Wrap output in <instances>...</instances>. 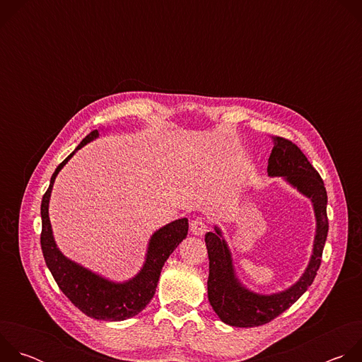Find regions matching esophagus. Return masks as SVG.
Returning <instances> with one entry per match:
<instances>
[{"label": "esophagus", "mask_w": 362, "mask_h": 362, "mask_svg": "<svg viewBox=\"0 0 362 362\" xmlns=\"http://www.w3.org/2000/svg\"><path fill=\"white\" fill-rule=\"evenodd\" d=\"M208 230V225L202 219V218H196L190 222V232L196 236H203Z\"/></svg>", "instance_id": "obj_1"}]
</instances>
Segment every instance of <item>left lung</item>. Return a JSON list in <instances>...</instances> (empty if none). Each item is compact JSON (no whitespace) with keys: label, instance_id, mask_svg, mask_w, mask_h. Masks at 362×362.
<instances>
[{"label":"left lung","instance_id":"1","mask_svg":"<svg viewBox=\"0 0 362 362\" xmlns=\"http://www.w3.org/2000/svg\"><path fill=\"white\" fill-rule=\"evenodd\" d=\"M272 140L268 176L282 177L313 202L317 221L313 255L302 276L292 286L271 295L256 293L243 286L236 276L232 253L221 228L215 226V232L206 233L204 242L209 255L208 298L221 321L230 327L252 328L268 324L295 303L317 276L328 235V197L324 180L296 144L284 137H272Z\"/></svg>","mask_w":362,"mask_h":362}]
</instances>
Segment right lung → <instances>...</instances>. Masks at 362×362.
Instances as JSON below:
<instances>
[{"label": "right lung", "instance_id": "1", "mask_svg": "<svg viewBox=\"0 0 362 362\" xmlns=\"http://www.w3.org/2000/svg\"><path fill=\"white\" fill-rule=\"evenodd\" d=\"M97 137L98 130L86 136L51 176L49 186L41 200V249L45 265L59 288L83 314L100 321H124L137 315L151 300L162 268L172 252L187 236L189 223L186 218H182L154 232L148 240L141 269L124 282L110 281L64 256L57 247L49 223L48 203L51 190L59 172L74 156V153Z\"/></svg>", "mask_w": 362, "mask_h": 362}]
</instances>
